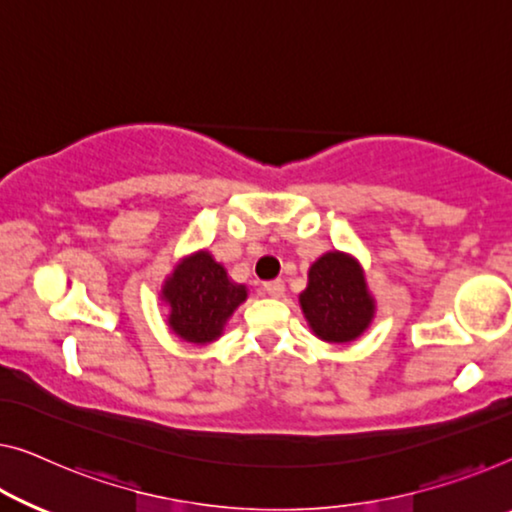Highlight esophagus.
Listing matches in <instances>:
<instances>
[{"mask_svg": "<svg viewBox=\"0 0 512 512\" xmlns=\"http://www.w3.org/2000/svg\"><path fill=\"white\" fill-rule=\"evenodd\" d=\"M264 292L271 296V299H280L282 294H285V282L282 280H271V282H266L264 285Z\"/></svg>", "mask_w": 512, "mask_h": 512, "instance_id": "1", "label": "esophagus"}]
</instances>
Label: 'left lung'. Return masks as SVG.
Returning a JSON list of instances; mask_svg holds the SVG:
<instances>
[{
	"label": "left lung",
	"mask_w": 512,
	"mask_h": 512,
	"mask_svg": "<svg viewBox=\"0 0 512 512\" xmlns=\"http://www.w3.org/2000/svg\"><path fill=\"white\" fill-rule=\"evenodd\" d=\"M299 303L310 331L333 345L361 338L377 312L361 262L342 250H329L312 262Z\"/></svg>",
	"instance_id": "1"
}]
</instances>
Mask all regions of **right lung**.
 I'll use <instances>...</instances> for the list:
<instances>
[{"label":"right lung","instance_id":"1","mask_svg":"<svg viewBox=\"0 0 512 512\" xmlns=\"http://www.w3.org/2000/svg\"><path fill=\"white\" fill-rule=\"evenodd\" d=\"M248 299V287L227 276L207 248L179 259L160 287L167 305V326L193 345H211L225 331L234 310Z\"/></svg>","mask_w":512,"mask_h":512}]
</instances>
